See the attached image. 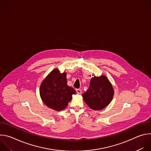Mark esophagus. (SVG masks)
Listing matches in <instances>:
<instances>
[{"label":"esophagus","mask_w":151,"mask_h":151,"mask_svg":"<svg viewBox=\"0 0 151 151\" xmlns=\"http://www.w3.org/2000/svg\"><path fill=\"white\" fill-rule=\"evenodd\" d=\"M76 93H77L78 94H79L82 93V90H80V89H76Z\"/></svg>","instance_id":"esophagus-1"}]
</instances>
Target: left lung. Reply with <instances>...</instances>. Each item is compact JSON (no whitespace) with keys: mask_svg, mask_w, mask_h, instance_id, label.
I'll return each instance as SVG.
<instances>
[{"mask_svg":"<svg viewBox=\"0 0 151 151\" xmlns=\"http://www.w3.org/2000/svg\"><path fill=\"white\" fill-rule=\"evenodd\" d=\"M90 83L87 91L82 94L83 99L91 109L101 110L112 100L114 94L112 85L104 75L93 77Z\"/></svg>","mask_w":151,"mask_h":151,"instance_id":"obj_1","label":"left lung"}]
</instances>
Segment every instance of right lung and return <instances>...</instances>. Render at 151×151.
I'll use <instances>...</instances> for the list:
<instances>
[{"label": "right lung", "mask_w": 151, "mask_h": 151, "mask_svg": "<svg viewBox=\"0 0 151 151\" xmlns=\"http://www.w3.org/2000/svg\"><path fill=\"white\" fill-rule=\"evenodd\" d=\"M40 96L45 105L57 111L67 107L76 94L75 90L68 85L66 73H60L58 69H54L42 81L40 87Z\"/></svg>", "instance_id": "1"}]
</instances>
